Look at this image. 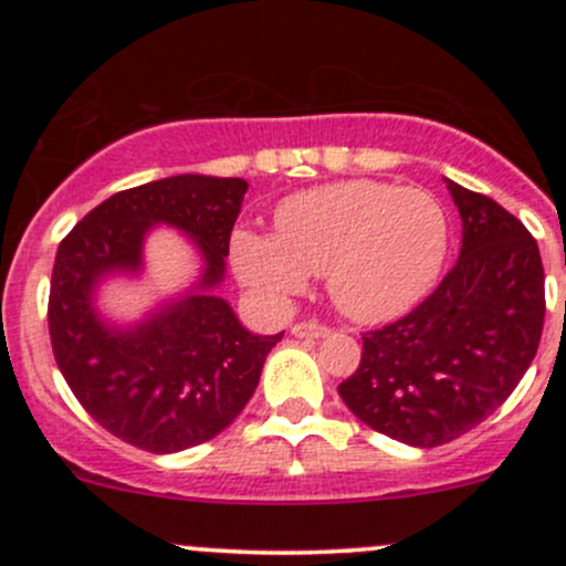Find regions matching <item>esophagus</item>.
I'll list each match as a JSON object with an SVG mask.
<instances>
[{
  "instance_id": "esophagus-1",
  "label": "esophagus",
  "mask_w": 566,
  "mask_h": 566,
  "mask_svg": "<svg viewBox=\"0 0 566 566\" xmlns=\"http://www.w3.org/2000/svg\"><path fill=\"white\" fill-rule=\"evenodd\" d=\"M292 335L311 337V340H316V337L329 335V327H324V324H319V322H297L295 327H292Z\"/></svg>"
}]
</instances>
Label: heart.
Returning <instances> with one entry per match:
<instances>
[{"instance_id": "heart-1", "label": "heart", "mask_w": 566, "mask_h": 566, "mask_svg": "<svg viewBox=\"0 0 566 566\" xmlns=\"http://www.w3.org/2000/svg\"><path fill=\"white\" fill-rule=\"evenodd\" d=\"M276 233L237 229L231 263L265 305H284L311 274L356 322H386L437 284L450 223L437 197L382 180H337L276 207Z\"/></svg>"}]
</instances>
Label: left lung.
I'll return each mask as SVG.
<instances>
[{"label":"left lung","instance_id":"obj_1","mask_svg":"<svg viewBox=\"0 0 566 566\" xmlns=\"http://www.w3.org/2000/svg\"><path fill=\"white\" fill-rule=\"evenodd\" d=\"M463 239L441 284L405 319L361 337L359 369L337 386L361 423L409 447L463 437L509 399L537 354L543 261L518 218L447 180Z\"/></svg>","mask_w":566,"mask_h":566}]
</instances>
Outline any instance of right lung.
I'll use <instances>...</instances> for the list:
<instances>
[{
  "instance_id": "obj_1",
  "label": "right lung",
  "mask_w": 566,
  "mask_h": 566,
  "mask_svg": "<svg viewBox=\"0 0 566 566\" xmlns=\"http://www.w3.org/2000/svg\"><path fill=\"white\" fill-rule=\"evenodd\" d=\"M244 193L242 178L151 180L101 201L57 247L48 305L57 369L93 420L127 444L170 454L218 437L255 394L265 356L282 340L284 333H250L216 295ZM157 224L192 239L200 276L138 323L106 321L99 284L142 273V247Z\"/></svg>"
}]
</instances>
